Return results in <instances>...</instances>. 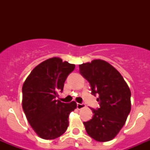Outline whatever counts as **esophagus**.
<instances>
[{"mask_svg": "<svg viewBox=\"0 0 150 150\" xmlns=\"http://www.w3.org/2000/svg\"><path fill=\"white\" fill-rule=\"evenodd\" d=\"M85 107H86L85 103H77V108L79 110L82 109V108H84Z\"/></svg>", "mask_w": 150, "mask_h": 150, "instance_id": "esophagus-1", "label": "esophagus"}]
</instances>
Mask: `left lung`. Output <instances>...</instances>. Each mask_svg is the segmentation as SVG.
Here are the masks:
<instances>
[{"label": "left lung", "mask_w": 150, "mask_h": 150, "mask_svg": "<svg viewBox=\"0 0 150 150\" xmlns=\"http://www.w3.org/2000/svg\"><path fill=\"white\" fill-rule=\"evenodd\" d=\"M79 72L89 82L92 94L98 96L100 107L91 108L93 117L83 122L86 131L96 141H110L118 134L130 113V89L118 71L100 59L79 64Z\"/></svg>", "instance_id": "1"}]
</instances>
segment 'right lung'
Returning <instances> with one entry per match:
<instances>
[{
	"label": "right lung",
	"instance_id": "obj_1",
	"mask_svg": "<svg viewBox=\"0 0 150 150\" xmlns=\"http://www.w3.org/2000/svg\"><path fill=\"white\" fill-rule=\"evenodd\" d=\"M75 65L52 57L35 67L22 86V108L35 132L43 139H54L65 132L68 117L77 107L75 101L56 100Z\"/></svg>",
	"mask_w": 150,
	"mask_h": 150
}]
</instances>
